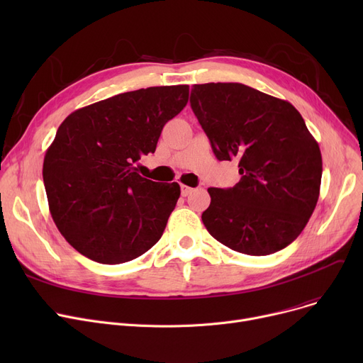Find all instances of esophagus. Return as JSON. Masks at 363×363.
I'll list each match as a JSON object with an SVG mask.
<instances>
[{
	"mask_svg": "<svg viewBox=\"0 0 363 363\" xmlns=\"http://www.w3.org/2000/svg\"><path fill=\"white\" fill-rule=\"evenodd\" d=\"M194 191V189L191 188V186H188V185H181V194L184 196V197H186V196H189Z\"/></svg>",
	"mask_w": 363,
	"mask_h": 363,
	"instance_id": "1",
	"label": "esophagus"
}]
</instances>
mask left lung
<instances>
[{"label": "left lung", "instance_id": "1", "mask_svg": "<svg viewBox=\"0 0 363 363\" xmlns=\"http://www.w3.org/2000/svg\"><path fill=\"white\" fill-rule=\"evenodd\" d=\"M191 108L219 160H238L233 188H208L201 219L231 250L266 256L291 244L319 197L322 156L297 108L242 84H200Z\"/></svg>", "mask_w": 363, "mask_h": 363}]
</instances>
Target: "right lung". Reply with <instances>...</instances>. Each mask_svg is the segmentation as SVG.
Wrapping results in <instances>:
<instances>
[{
  "label": "right lung",
  "instance_id": "obj_1",
  "mask_svg": "<svg viewBox=\"0 0 363 363\" xmlns=\"http://www.w3.org/2000/svg\"><path fill=\"white\" fill-rule=\"evenodd\" d=\"M188 94V85L118 94L74 110L57 129L43 178L52 220L74 250L118 264L160 240L181 188L143 178L135 164L156 151Z\"/></svg>",
  "mask_w": 363,
  "mask_h": 363
}]
</instances>
